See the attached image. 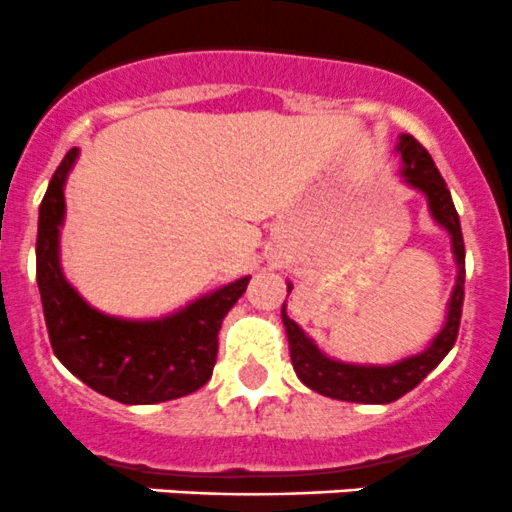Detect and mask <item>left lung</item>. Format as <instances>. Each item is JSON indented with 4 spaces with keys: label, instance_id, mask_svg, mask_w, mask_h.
I'll use <instances>...</instances> for the list:
<instances>
[{
    "label": "left lung",
    "instance_id": "left-lung-1",
    "mask_svg": "<svg viewBox=\"0 0 512 512\" xmlns=\"http://www.w3.org/2000/svg\"><path fill=\"white\" fill-rule=\"evenodd\" d=\"M396 154L401 156V176L411 189L421 191L428 201V211L438 226H443L450 236V251L458 266L455 286L450 291L448 308H445V323L433 341L416 356L401 358L388 366H371V363H346L326 356L316 346L311 336L298 326L293 318H288L286 303L281 306L283 328H286L288 351H291V363L296 376L301 378L303 386L321 396L336 398V401L348 403H393L408 391L418 386L423 378L443 361L453 348L460 328V313H463V286H465V246L463 231H460L458 211H455L450 191L445 186L443 176L435 169V161L430 154L413 139L411 134L398 136ZM288 293L293 283L288 281Z\"/></svg>",
    "mask_w": 512,
    "mask_h": 512
}]
</instances>
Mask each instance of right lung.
Returning a JSON list of instances; mask_svg holds the SVG:
<instances>
[{"mask_svg":"<svg viewBox=\"0 0 512 512\" xmlns=\"http://www.w3.org/2000/svg\"><path fill=\"white\" fill-rule=\"evenodd\" d=\"M79 159L69 149L39 206L37 283L54 356L79 381L111 401L151 406L199 391L214 373L226 313L251 276L224 283L159 318L109 316L84 301L62 271L64 186Z\"/></svg>","mask_w":512,"mask_h":512,"instance_id":"1","label":"right lung"}]
</instances>
